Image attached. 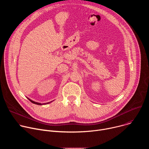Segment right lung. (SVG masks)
Returning <instances> with one entry per match:
<instances>
[{"mask_svg": "<svg viewBox=\"0 0 149 149\" xmlns=\"http://www.w3.org/2000/svg\"><path fill=\"white\" fill-rule=\"evenodd\" d=\"M27 98L31 101V102H32V103H33V104H37V105H46V104H49L50 102H52V101H54V100H53V101H50V102H46V103H40V102H35V101H32V100H31L30 98H29L28 97H27Z\"/></svg>", "mask_w": 149, "mask_h": 149, "instance_id": "1", "label": "right lung"}]
</instances>
